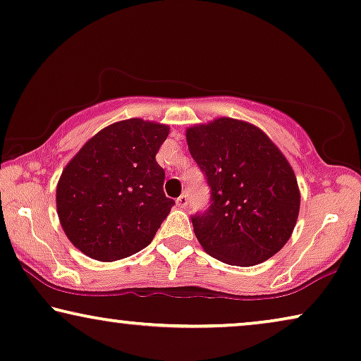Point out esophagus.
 Instances as JSON below:
<instances>
[{"mask_svg": "<svg viewBox=\"0 0 361 361\" xmlns=\"http://www.w3.org/2000/svg\"><path fill=\"white\" fill-rule=\"evenodd\" d=\"M176 206L181 207V209H183V207H186L188 206V196L186 195H181L178 200H176Z\"/></svg>", "mask_w": 361, "mask_h": 361, "instance_id": "34e87169", "label": "esophagus"}]
</instances>
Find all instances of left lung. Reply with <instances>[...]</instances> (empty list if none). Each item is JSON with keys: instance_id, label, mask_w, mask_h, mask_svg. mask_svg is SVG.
Instances as JSON below:
<instances>
[{"instance_id": "left-lung-1", "label": "left lung", "mask_w": 361, "mask_h": 361, "mask_svg": "<svg viewBox=\"0 0 361 361\" xmlns=\"http://www.w3.org/2000/svg\"><path fill=\"white\" fill-rule=\"evenodd\" d=\"M190 154L211 188L191 217L206 253L237 267L268 260L291 237L299 214L296 175L262 129L219 118L186 130Z\"/></svg>"}]
</instances>
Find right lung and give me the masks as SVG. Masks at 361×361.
Wrapping results in <instances>:
<instances>
[{
    "instance_id": "obj_1",
    "label": "right lung",
    "mask_w": 361,
    "mask_h": 361,
    "mask_svg": "<svg viewBox=\"0 0 361 361\" xmlns=\"http://www.w3.org/2000/svg\"><path fill=\"white\" fill-rule=\"evenodd\" d=\"M169 126L126 119L99 130L65 166L57 214L70 242L99 262L140 252L170 214L155 155Z\"/></svg>"
}]
</instances>
